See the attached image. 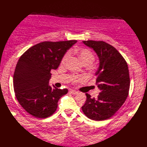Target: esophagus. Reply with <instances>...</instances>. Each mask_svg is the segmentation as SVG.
<instances>
[{
	"mask_svg": "<svg viewBox=\"0 0 147 147\" xmlns=\"http://www.w3.org/2000/svg\"><path fill=\"white\" fill-rule=\"evenodd\" d=\"M70 92L71 93V94H74V95L78 94V92H77V91H75V90H70Z\"/></svg>",
	"mask_w": 147,
	"mask_h": 147,
	"instance_id": "esophagus-1",
	"label": "esophagus"
}]
</instances>
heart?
<instances>
[{"mask_svg":"<svg viewBox=\"0 0 147 147\" xmlns=\"http://www.w3.org/2000/svg\"><path fill=\"white\" fill-rule=\"evenodd\" d=\"M70 53H73V54H75L79 58L82 64L84 65H90L92 64V63L94 62V55L93 54V53L90 50L85 49V48H81V49H79V48H75ZM68 57H69V54L68 53H66V55L63 57L62 58V62H65L67 61L68 59ZM74 80H76L75 79Z\"/></svg>","mask_w":147,"mask_h":147,"instance_id":"b5f03b06","label":"heart"}]
</instances>
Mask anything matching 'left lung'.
Returning a JSON list of instances; mask_svg holds the SVG:
<instances>
[{
	"instance_id": "1",
	"label": "left lung",
	"mask_w": 147,
	"mask_h": 147,
	"mask_svg": "<svg viewBox=\"0 0 147 147\" xmlns=\"http://www.w3.org/2000/svg\"><path fill=\"white\" fill-rule=\"evenodd\" d=\"M83 42L94 50L99 59L95 75L100 92L97 98L86 94L87 100L81 109L90 119H108L123 105L129 94L130 80L127 64L119 52L109 43L96 40Z\"/></svg>"
}]
</instances>
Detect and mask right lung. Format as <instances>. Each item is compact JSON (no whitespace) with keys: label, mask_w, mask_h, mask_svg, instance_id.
Listing matches in <instances>:
<instances>
[{"label":"right lung","mask_w":147,"mask_h":147,"mask_svg":"<svg viewBox=\"0 0 147 147\" xmlns=\"http://www.w3.org/2000/svg\"><path fill=\"white\" fill-rule=\"evenodd\" d=\"M77 42H42L20 57L13 75L14 92L20 105L32 116H51L56 111L60 98L68 93L67 89L50 86V72L58 68L66 52Z\"/></svg>","instance_id":"obj_1"}]
</instances>
